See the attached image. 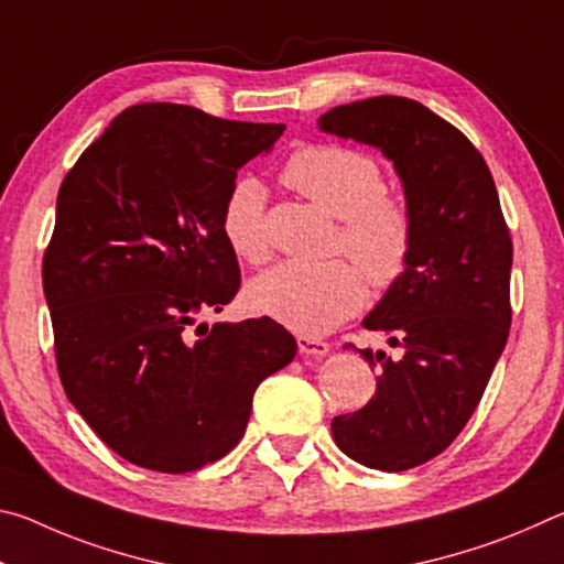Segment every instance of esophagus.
Returning <instances> with one entry per match:
<instances>
[{
  "instance_id": "esophagus-1",
  "label": "esophagus",
  "mask_w": 564,
  "mask_h": 564,
  "mask_svg": "<svg viewBox=\"0 0 564 564\" xmlns=\"http://www.w3.org/2000/svg\"><path fill=\"white\" fill-rule=\"evenodd\" d=\"M299 350L303 352V356H313V358H318V356H326V352L330 350V346H328L326 340H321V338L299 336Z\"/></svg>"
}]
</instances>
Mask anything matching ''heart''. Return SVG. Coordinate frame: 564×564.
Masks as SVG:
<instances>
[{"label": "heart", "instance_id": "obj_1", "mask_svg": "<svg viewBox=\"0 0 564 564\" xmlns=\"http://www.w3.org/2000/svg\"><path fill=\"white\" fill-rule=\"evenodd\" d=\"M285 181L313 204L340 218L338 248L376 285L405 271L413 248L408 208L386 196L383 171L368 154L346 147H308L285 166ZM221 231L236 256L259 263L269 256L265 186L241 176L228 188ZM253 311L301 336H323L356 316L366 303V281L348 261H283L248 285Z\"/></svg>", "mask_w": 564, "mask_h": 564}]
</instances>
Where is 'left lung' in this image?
I'll use <instances>...</instances> for the list:
<instances>
[{"instance_id": "obj_1", "label": "left lung", "mask_w": 564, "mask_h": 564, "mask_svg": "<svg viewBox=\"0 0 564 564\" xmlns=\"http://www.w3.org/2000/svg\"><path fill=\"white\" fill-rule=\"evenodd\" d=\"M318 129L376 147L403 181L413 221L405 271L362 318L403 358L380 362L366 408L333 417L352 460L400 473L451 445L475 413L510 333L512 241L488 164L463 131L420 101L373 97L323 113Z\"/></svg>"}]
</instances>
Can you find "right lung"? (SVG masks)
I'll return each instance as SVG.
<instances>
[{
  "label": "right lung",
  "mask_w": 564,
  "mask_h": 564,
  "mask_svg": "<svg viewBox=\"0 0 564 564\" xmlns=\"http://www.w3.org/2000/svg\"><path fill=\"white\" fill-rule=\"evenodd\" d=\"M283 129L137 104L62 181L42 269L56 368L123 460L181 475L231 453L256 388L295 356L269 316L196 323L241 285L221 231L228 188Z\"/></svg>",
  "instance_id": "right-lung-1"
}]
</instances>
